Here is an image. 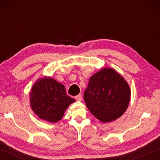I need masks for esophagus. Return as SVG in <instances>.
<instances>
[{
  "label": "esophagus",
  "instance_id": "34e87169",
  "mask_svg": "<svg viewBox=\"0 0 160 160\" xmlns=\"http://www.w3.org/2000/svg\"><path fill=\"white\" fill-rule=\"evenodd\" d=\"M75 99L77 100V101H81L82 100V94H78L76 97H75Z\"/></svg>",
  "mask_w": 160,
  "mask_h": 160
}]
</instances>
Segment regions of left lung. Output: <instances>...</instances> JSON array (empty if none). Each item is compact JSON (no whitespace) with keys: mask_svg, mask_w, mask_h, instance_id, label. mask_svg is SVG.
<instances>
[{"mask_svg":"<svg viewBox=\"0 0 160 160\" xmlns=\"http://www.w3.org/2000/svg\"><path fill=\"white\" fill-rule=\"evenodd\" d=\"M130 97L128 83L112 68H104L93 75L84 93L88 109L104 123L123 115L128 107Z\"/></svg>","mask_w":160,"mask_h":160,"instance_id":"8db88e82","label":"left lung"}]
</instances>
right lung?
Wrapping results in <instances>:
<instances>
[{
  "instance_id": "add662e5",
  "label": "right lung",
  "mask_w": 160,
  "mask_h": 160,
  "mask_svg": "<svg viewBox=\"0 0 160 160\" xmlns=\"http://www.w3.org/2000/svg\"><path fill=\"white\" fill-rule=\"evenodd\" d=\"M29 96L33 112L40 118L51 123L61 120L65 110L75 102L73 98L66 94L62 84L49 77L37 81Z\"/></svg>"
}]
</instances>
